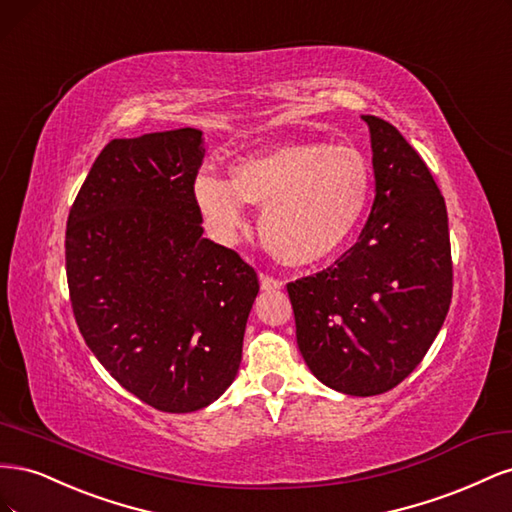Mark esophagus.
Masks as SVG:
<instances>
[{"instance_id":"1","label":"esophagus","mask_w":512,"mask_h":512,"mask_svg":"<svg viewBox=\"0 0 512 512\" xmlns=\"http://www.w3.org/2000/svg\"><path fill=\"white\" fill-rule=\"evenodd\" d=\"M284 286V282L282 280H275V277H271V275H267V273H260V288L262 290H280Z\"/></svg>"}]
</instances>
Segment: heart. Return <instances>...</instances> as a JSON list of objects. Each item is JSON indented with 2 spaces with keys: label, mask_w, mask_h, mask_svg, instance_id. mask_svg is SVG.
I'll return each mask as SVG.
<instances>
[{
  "label": "heart",
  "mask_w": 512,
  "mask_h": 512,
  "mask_svg": "<svg viewBox=\"0 0 512 512\" xmlns=\"http://www.w3.org/2000/svg\"><path fill=\"white\" fill-rule=\"evenodd\" d=\"M371 196V168L350 145L297 143L230 168V181L200 173L194 198L215 237L243 226V203L262 207L258 232L286 265H312L333 254L361 222Z\"/></svg>",
  "instance_id": "heart-1"
}]
</instances>
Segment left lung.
Here are the masks:
<instances>
[{"label": "left lung", "mask_w": 512, "mask_h": 512, "mask_svg": "<svg viewBox=\"0 0 512 512\" xmlns=\"http://www.w3.org/2000/svg\"><path fill=\"white\" fill-rule=\"evenodd\" d=\"M376 198L335 265L288 284L297 344L312 374L354 397L391 391L423 361L453 297L444 198L395 126L363 115Z\"/></svg>", "instance_id": "obj_1"}]
</instances>
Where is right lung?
Here are the masks:
<instances>
[{
    "instance_id": "1",
    "label": "right lung",
    "mask_w": 512,
    "mask_h": 512,
    "mask_svg": "<svg viewBox=\"0 0 512 512\" xmlns=\"http://www.w3.org/2000/svg\"><path fill=\"white\" fill-rule=\"evenodd\" d=\"M203 132L115 138L91 166L66 228L72 312L123 389L196 412L235 380L256 271L203 237L194 179Z\"/></svg>"
}]
</instances>
